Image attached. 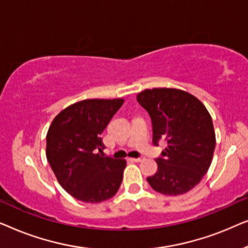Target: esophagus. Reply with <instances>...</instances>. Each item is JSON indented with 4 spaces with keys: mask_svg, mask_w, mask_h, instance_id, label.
I'll return each instance as SVG.
<instances>
[{
    "mask_svg": "<svg viewBox=\"0 0 248 248\" xmlns=\"http://www.w3.org/2000/svg\"><path fill=\"white\" fill-rule=\"evenodd\" d=\"M131 160L134 161V162H141L142 158H131Z\"/></svg>",
    "mask_w": 248,
    "mask_h": 248,
    "instance_id": "1",
    "label": "esophagus"
}]
</instances>
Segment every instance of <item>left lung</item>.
I'll use <instances>...</instances> for the list:
<instances>
[{"mask_svg": "<svg viewBox=\"0 0 248 248\" xmlns=\"http://www.w3.org/2000/svg\"><path fill=\"white\" fill-rule=\"evenodd\" d=\"M137 100L151 117L154 144L161 139L168 144L155 159L158 170L148 183L164 195L185 194L211 165L216 148L211 115L198 98L174 88L145 89Z\"/></svg>", "mask_w": 248, "mask_h": 248, "instance_id": "obj_1", "label": "left lung"}]
</instances>
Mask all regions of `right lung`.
Returning a JSON list of instances; mask_svg holds the SVG:
<instances>
[{
	"label": "right lung",
	"instance_id": "right-lung-1",
	"mask_svg": "<svg viewBox=\"0 0 248 248\" xmlns=\"http://www.w3.org/2000/svg\"><path fill=\"white\" fill-rule=\"evenodd\" d=\"M124 99H86L56 115L46 135V157L60 185L73 198L99 203L123 181L125 159L104 157L100 134Z\"/></svg>",
	"mask_w": 248,
	"mask_h": 248
}]
</instances>
